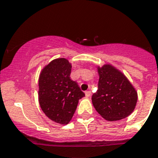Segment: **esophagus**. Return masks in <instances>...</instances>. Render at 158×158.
I'll use <instances>...</instances> for the list:
<instances>
[{
  "label": "esophagus",
  "instance_id": "obj_1",
  "mask_svg": "<svg viewBox=\"0 0 158 158\" xmlns=\"http://www.w3.org/2000/svg\"><path fill=\"white\" fill-rule=\"evenodd\" d=\"M85 95H86V97H89L91 96V92L90 91H86L85 92Z\"/></svg>",
  "mask_w": 158,
  "mask_h": 158
}]
</instances>
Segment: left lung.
<instances>
[{
  "label": "left lung",
  "instance_id": "left-lung-1",
  "mask_svg": "<svg viewBox=\"0 0 158 158\" xmlns=\"http://www.w3.org/2000/svg\"><path fill=\"white\" fill-rule=\"evenodd\" d=\"M98 89L92 96L94 108L109 122L126 118L133 112L138 94L126 75L111 64L97 66Z\"/></svg>",
  "mask_w": 158,
  "mask_h": 158
}]
</instances>
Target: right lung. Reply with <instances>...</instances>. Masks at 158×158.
<instances>
[{
  "instance_id": "obj_1",
  "label": "right lung",
  "mask_w": 158,
  "mask_h": 158,
  "mask_svg": "<svg viewBox=\"0 0 158 158\" xmlns=\"http://www.w3.org/2000/svg\"><path fill=\"white\" fill-rule=\"evenodd\" d=\"M72 64L64 57L52 60L41 70L38 97L43 112L56 123L67 125L73 117L79 100L85 96L71 80Z\"/></svg>"
}]
</instances>
